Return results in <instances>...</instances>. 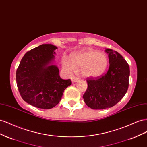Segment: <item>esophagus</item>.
<instances>
[{
  "instance_id": "34e87169",
  "label": "esophagus",
  "mask_w": 147,
  "mask_h": 147,
  "mask_svg": "<svg viewBox=\"0 0 147 147\" xmlns=\"http://www.w3.org/2000/svg\"><path fill=\"white\" fill-rule=\"evenodd\" d=\"M71 80H72L73 82H76L79 80V78L78 77H76V76H73V77H72V78H71Z\"/></svg>"
}]
</instances>
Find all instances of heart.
<instances>
[{
	"mask_svg": "<svg viewBox=\"0 0 147 147\" xmlns=\"http://www.w3.org/2000/svg\"><path fill=\"white\" fill-rule=\"evenodd\" d=\"M62 65L68 71H76V65L81 67L82 73L86 76L96 77L105 71L108 58L105 54L90 49L73 54L72 60L64 55L62 57Z\"/></svg>",
	"mask_w": 147,
	"mask_h": 147,
	"instance_id": "b5f03b06",
	"label": "heart"
}]
</instances>
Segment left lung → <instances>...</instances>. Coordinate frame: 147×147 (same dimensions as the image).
Masks as SVG:
<instances>
[{
    "label": "left lung",
    "mask_w": 147,
    "mask_h": 147,
    "mask_svg": "<svg viewBox=\"0 0 147 147\" xmlns=\"http://www.w3.org/2000/svg\"><path fill=\"white\" fill-rule=\"evenodd\" d=\"M110 66L102 76L87 78V89L83 95L87 105L93 110L115 106L123 98L129 87V66L122 55L107 49Z\"/></svg>",
    "instance_id": "left-lung-1"
}]
</instances>
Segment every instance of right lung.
Masks as SVG:
<instances>
[{"instance_id":"1","label":"right lung","mask_w":147,"mask_h":147,"mask_svg":"<svg viewBox=\"0 0 147 147\" xmlns=\"http://www.w3.org/2000/svg\"><path fill=\"white\" fill-rule=\"evenodd\" d=\"M52 44H42L25 53L16 73V81L24 101L39 108L50 109L60 102L71 80L62 79L59 69L49 65L54 59Z\"/></svg>"}]
</instances>
